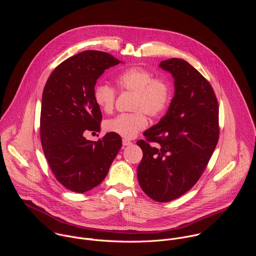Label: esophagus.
Listing matches in <instances>:
<instances>
[{
    "label": "esophagus",
    "mask_w": 256,
    "mask_h": 256,
    "mask_svg": "<svg viewBox=\"0 0 256 256\" xmlns=\"http://www.w3.org/2000/svg\"><path fill=\"white\" fill-rule=\"evenodd\" d=\"M132 142L130 140H128V138H124L122 140V144L124 146H130V144H132Z\"/></svg>",
    "instance_id": "obj_1"
}]
</instances>
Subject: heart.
<instances>
[{
    "label": "heart",
    "instance_id": "heart-1",
    "mask_svg": "<svg viewBox=\"0 0 256 256\" xmlns=\"http://www.w3.org/2000/svg\"><path fill=\"white\" fill-rule=\"evenodd\" d=\"M116 84L122 91L134 93L132 109L134 114H120L105 122L107 132L126 138H134L146 128L150 118L161 116L171 98V87L162 78H155L152 72L144 68L134 66L124 70L116 79ZM94 101L105 112H110L116 98V89L109 84L99 83L94 88Z\"/></svg>",
    "mask_w": 256,
    "mask_h": 256
}]
</instances>
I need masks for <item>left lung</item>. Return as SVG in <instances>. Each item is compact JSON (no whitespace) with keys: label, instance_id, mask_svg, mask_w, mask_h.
<instances>
[{"label":"left lung","instance_id":"1","mask_svg":"<svg viewBox=\"0 0 256 256\" xmlns=\"http://www.w3.org/2000/svg\"><path fill=\"white\" fill-rule=\"evenodd\" d=\"M159 66L174 79V96L166 114L144 132L138 180L159 202L188 192L200 179L218 140V106L210 84L190 64L170 58Z\"/></svg>","mask_w":256,"mask_h":256}]
</instances>
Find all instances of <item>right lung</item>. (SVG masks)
<instances>
[{
  "mask_svg": "<svg viewBox=\"0 0 256 256\" xmlns=\"http://www.w3.org/2000/svg\"><path fill=\"white\" fill-rule=\"evenodd\" d=\"M122 62L112 54L85 50L58 64L44 86L40 140L52 171L66 188L84 194L99 186L122 148V138L108 132L98 142L102 120L94 88L104 70Z\"/></svg>",
  "mask_w": 256,
  "mask_h": 256,
  "instance_id": "1",
  "label": "right lung"
}]
</instances>
